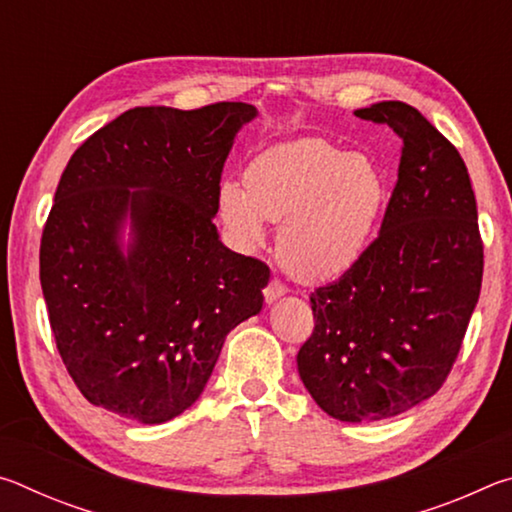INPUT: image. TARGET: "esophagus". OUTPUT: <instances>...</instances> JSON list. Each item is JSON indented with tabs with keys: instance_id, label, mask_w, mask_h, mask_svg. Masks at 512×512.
I'll return each mask as SVG.
<instances>
[{
	"instance_id": "1",
	"label": "esophagus",
	"mask_w": 512,
	"mask_h": 512,
	"mask_svg": "<svg viewBox=\"0 0 512 512\" xmlns=\"http://www.w3.org/2000/svg\"><path fill=\"white\" fill-rule=\"evenodd\" d=\"M284 293H287V289H284L277 280H271V282H268V287L264 289V300L268 302V305H271V302H275L277 298H282Z\"/></svg>"
}]
</instances>
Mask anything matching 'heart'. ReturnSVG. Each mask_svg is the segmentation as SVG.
<instances>
[{
  "mask_svg": "<svg viewBox=\"0 0 512 512\" xmlns=\"http://www.w3.org/2000/svg\"><path fill=\"white\" fill-rule=\"evenodd\" d=\"M384 203V178L368 155L343 153L318 137L275 144L255 155L244 185L225 180L216 210L241 248L262 244L280 221L275 250L302 282H325L357 264Z\"/></svg>",
  "mask_w": 512,
  "mask_h": 512,
  "instance_id": "b5f03b06",
  "label": "heart"
}]
</instances>
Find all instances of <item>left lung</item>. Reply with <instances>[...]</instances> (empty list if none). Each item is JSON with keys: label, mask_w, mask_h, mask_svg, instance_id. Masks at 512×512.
I'll use <instances>...</instances> for the list:
<instances>
[{"label": "left lung", "mask_w": 512, "mask_h": 512, "mask_svg": "<svg viewBox=\"0 0 512 512\" xmlns=\"http://www.w3.org/2000/svg\"><path fill=\"white\" fill-rule=\"evenodd\" d=\"M402 140L377 239L311 293L314 332L298 352L314 402L341 422L400 415L438 391L481 293L483 246L467 167L413 106L357 110Z\"/></svg>", "instance_id": "8db88e82"}]
</instances>
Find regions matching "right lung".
<instances>
[{"mask_svg": "<svg viewBox=\"0 0 512 512\" xmlns=\"http://www.w3.org/2000/svg\"><path fill=\"white\" fill-rule=\"evenodd\" d=\"M248 103L133 108L88 137L60 176L40 284L60 357L85 400L162 424L189 409L230 329L262 311L271 271L214 225Z\"/></svg>", "mask_w": 512, "mask_h": 512, "instance_id": "1", "label": "right lung"}]
</instances>
